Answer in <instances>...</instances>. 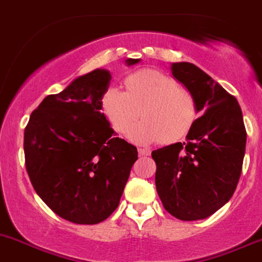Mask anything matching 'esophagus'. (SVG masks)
I'll return each mask as SVG.
<instances>
[{"mask_svg": "<svg viewBox=\"0 0 262 262\" xmlns=\"http://www.w3.org/2000/svg\"><path fill=\"white\" fill-rule=\"evenodd\" d=\"M138 154L141 156H149L151 155V151L148 148H138Z\"/></svg>", "mask_w": 262, "mask_h": 262, "instance_id": "obj_1", "label": "esophagus"}]
</instances>
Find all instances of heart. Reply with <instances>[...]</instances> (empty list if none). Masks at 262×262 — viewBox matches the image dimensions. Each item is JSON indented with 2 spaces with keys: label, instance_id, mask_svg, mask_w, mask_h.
<instances>
[{
  "label": "heart",
  "instance_id": "1",
  "mask_svg": "<svg viewBox=\"0 0 262 262\" xmlns=\"http://www.w3.org/2000/svg\"><path fill=\"white\" fill-rule=\"evenodd\" d=\"M125 88V92L108 88L101 105L118 133H124L141 113L142 120L126 134L132 142L172 143L187 136L197 119L194 96L164 73L142 70L126 78Z\"/></svg>",
  "mask_w": 262,
  "mask_h": 262
}]
</instances>
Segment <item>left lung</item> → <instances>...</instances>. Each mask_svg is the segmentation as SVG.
<instances>
[{"mask_svg":"<svg viewBox=\"0 0 262 262\" xmlns=\"http://www.w3.org/2000/svg\"><path fill=\"white\" fill-rule=\"evenodd\" d=\"M171 75L195 98L197 113L185 142L152 151L156 189L165 210L184 222L206 219L237 188L246 151L241 106L204 70L172 62Z\"/></svg>","mask_w":262,"mask_h":262,"instance_id":"left-lung-1","label":"left lung"}]
</instances>
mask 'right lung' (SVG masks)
I'll return each mask as SVG.
<instances>
[{
    "mask_svg": "<svg viewBox=\"0 0 262 262\" xmlns=\"http://www.w3.org/2000/svg\"><path fill=\"white\" fill-rule=\"evenodd\" d=\"M110 82L106 69L75 78L39 103L24 132L33 188L55 214L75 224H98L115 211L138 159L136 147L115 136L101 111Z\"/></svg>",
    "mask_w": 262,
    "mask_h": 262,
    "instance_id": "right-lung-1",
    "label": "right lung"
}]
</instances>
